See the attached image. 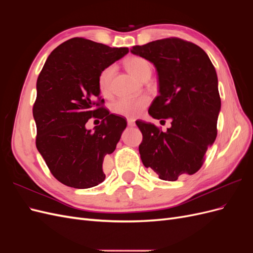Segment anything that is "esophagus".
I'll use <instances>...</instances> for the list:
<instances>
[{
  "mask_svg": "<svg viewBox=\"0 0 253 253\" xmlns=\"http://www.w3.org/2000/svg\"><path fill=\"white\" fill-rule=\"evenodd\" d=\"M126 121H127V126H135V120H133V119H131V118H128Z\"/></svg>",
  "mask_w": 253,
  "mask_h": 253,
  "instance_id": "34e87169",
  "label": "esophagus"
}]
</instances>
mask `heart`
<instances>
[{
	"instance_id": "obj_1",
	"label": "heart",
	"mask_w": 253,
	"mask_h": 253,
	"mask_svg": "<svg viewBox=\"0 0 253 253\" xmlns=\"http://www.w3.org/2000/svg\"><path fill=\"white\" fill-rule=\"evenodd\" d=\"M126 70L134 77L142 80L145 76L151 75L152 66L148 60L142 57H131L126 61ZM116 67L115 65H109L100 72L98 76V87L103 96L111 94L112 80L114 77ZM149 104V98L142 96L138 98H120L112 104L113 113L128 118L137 117Z\"/></svg>"
}]
</instances>
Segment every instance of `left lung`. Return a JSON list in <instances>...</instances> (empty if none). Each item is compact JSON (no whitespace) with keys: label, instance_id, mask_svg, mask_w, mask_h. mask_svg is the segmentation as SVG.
Here are the masks:
<instances>
[{"label":"left lung","instance_id":"1","mask_svg":"<svg viewBox=\"0 0 253 253\" xmlns=\"http://www.w3.org/2000/svg\"><path fill=\"white\" fill-rule=\"evenodd\" d=\"M131 52L149 60L158 73L159 95L149 114L162 121L171 120L167 132L136 121L142 133V164L163 180L196 173L217 135L220 97L211 60L196 44L179 38L136 45Z\"/></svg>","mask_w":253,"mask_h":253}]
</instances>
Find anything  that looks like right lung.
<instances>
[{
  "mask_svg": "<svg viewBox=\"0 0 253 253\" xmlns=\"http://www.w3.org/2000/svg\"><path fill=\"white\" fill-rule=\"evenodd\" d=\"M127 52L73 38L51 51L38 77L36 145L53 177L67 187L87 189L105 178L103 159L116 149L126 121L103 108L98 76ZM91 117L102 119L94 132L85 128Z\"/></svg>",
  "mask_w": 253,
  "mask_h": 253,
  "instance_id": "1",
  "label": "right lung"
}]
</instances>
